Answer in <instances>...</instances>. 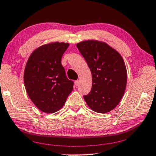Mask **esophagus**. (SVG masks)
<instances>
[{"instance_id": "esophagus-1", "label": "esophagus", "mask_w": 156, "mask_h": 156, "mask_svg": "<svg viewBox=\"0 0 156 156\" xmlns=\"http://www.w3.org/2000/svg\"><path fill=\"white\" fill-rule=\"evenodd\" d=\"M80 80H76V81H75V86H78L79 84H80Z\"/></svg>"}]
</instances>
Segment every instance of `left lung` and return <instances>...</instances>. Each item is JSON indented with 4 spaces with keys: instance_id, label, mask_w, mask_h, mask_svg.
<instances>
[{
    "instance_id": "1",
    "label": "left lung",
    "mask_w": 156,
    "mask_h": 156,
    "mask_svg": "<svg viewBox=\"0 0 156 156\" xmlns=\"http://www.w3.org/2000/svg\"><path fill=\"white\" fill-rule=\"evenodd\" d=\"M92 75V88L83 95L86 104L98 113L114 109L123 98L127 83L125 63L118 51L104 42L86 40L76 44Z\"/></svg>"
}]
</instances>
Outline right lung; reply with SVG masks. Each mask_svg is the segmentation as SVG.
<instances>
[{"label": "right lung", "instance_id": "obj_1", "mask_svg": "<svg viewBox=\"0 0 156 156\" xmlns=\"http://www.w3.org/2000/svg\"><path fill=\"white\" fill-rule=\"evenodd\" d=\"M69 43L51 42L33 51L23 75L26 90L38 109L45 113L61 109L73 90L74 83L67 78L61 58Z\"/></svg>", "mask_w": 156, "mask_h": 156}]
</instances>
